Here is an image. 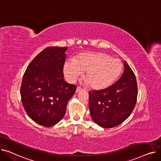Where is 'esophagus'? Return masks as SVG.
Returning a JSON list of instances; mask_svg holds the SVG:
<instances>
[{
	"mask_svg": "<svg viewBox=\"0 0 161 161\" xmlns=\"http://www.w3.org/2000/svg\"><path fill=\"white\" fill-rule=\"evenodd\" d=\"M81 90H82V89H81V87H78L77 88H76V91H75V92H80V91H81Z\"/></svg>",
	"mask_w": 161,
	"mask_h": 161,
	"instance_id": "obj_1",
	"label": "esophagus"
}]
</instances>
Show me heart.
<instances>
[{
	"mask_svg": "<svg viewBox=\"0 0 161 161\" xmlns=\"http://www.w3.org/2000/svg\"><path fill=\"white\" fill-rule=\"evenodd\" d=\"M123 69L119 59L104 52H83L74 57L72 62L64 65L66 78L74 81L85 71L83 78L87 85L95 90H103L117 79Z\"/></svg>",
	"mask_w": 161,
	"mask_h": 161,
	"instance_id": "1",
	"label": "heart"
}]
</instances>
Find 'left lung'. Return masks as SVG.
I'll return each mask as SVG.
<instances>
[{
    "label": "left lung",
    "instance_id": "obj_1",
    "mask_svg": "<svg viewBox=\"0 0 161 161\" xmlns=\"http://www.w3.org/2000/svg\"><path fill=\"white\" fill-rule=\"evenodd\" d=\"M119 80L103 90L89 93V108L92 119L103 128L121 124L129 117L136 103L137 82L135 75L126 61Z\"/></svg>",
    "mask_w": 161,
    "mask_h": 161
}]
</instances>
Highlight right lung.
<instances>
[{
  "label": "right lung",
  "instance_id": "1",
  "mask_svg": "<svg viewBox=\"0 0 161 161\" xmlns=\"http://www.w3.org/2000/svg\"><path fill=\"white\" fill-rule=\"evenodd\" d=\"M66 49L46 48L34 58L23 77L20 93L25 110L32 120L46 127L63 119L76 89L63 78Z\"/></svg>",
  "mask_w": 161,
  "mask_h": 161
}]
</instances>
